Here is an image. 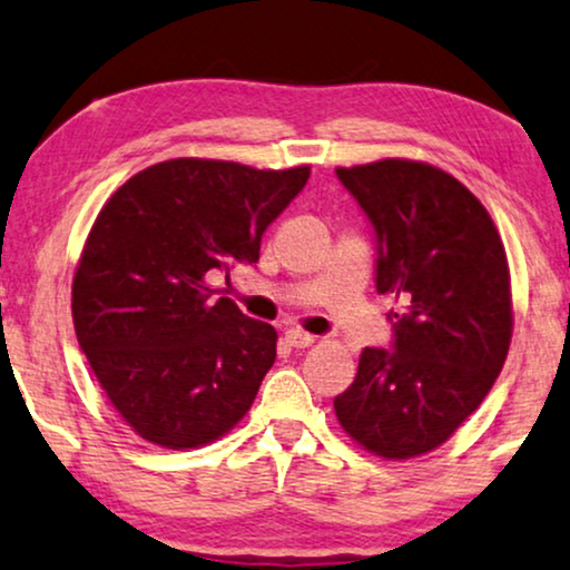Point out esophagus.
Masks as SVG:
<instances>
[{"label":"esophagus","mask_w":570,"mask_h":570,"mask_svg":"<svg viewBox=\"0 0 570 570\" xmlns=\"http://www.w3.org/2000/svg\"><path fill=\"white\" fill-rule=\"evenodd\" d=\"M286 342H289V347L294 350H305L309 344H315V336L307 334V331H299V328H289L286 331Z\"/></svg>","instance_id":"obj_1"}]
</instances>
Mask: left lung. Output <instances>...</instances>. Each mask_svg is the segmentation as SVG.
<instances>
[{
    "label": "left lung",
    "mask_w": 570,
    "mask_h": 570,
    "mask_svg": "<svg viewBox=\"0 0 570 570\" xmlns=\"http://www.w3.org/2000/svg\"><path fill=\"white\" fill-rule=\"evenodd\" d=\"M379 242L376 289L394 294L392 350L365 347L334 400L338 423L386 460L436 450L476 410L513 336L508 255L487 207L429 163L336 168Z\"/></svg>",
    "instance_id": "1"
}]
</instances>
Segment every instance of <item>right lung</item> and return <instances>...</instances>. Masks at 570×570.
<instances>
[{"instance_id": "add662e5", "label": "right lung", "mask_w": 570, "mask_h": 570, "mask_svg": "<svg viewBox=\"0 0 570 570\" xmlns=\"http://www.w3.org/2000/svg\"><path fill=\"white\" fill-rule=\"evenodd\" d=\"M307 178L309 165L178 157L105 202L73 276V326L107 400L141 439L194 450L252 407L278 334L213 299L207 273L261 261L265 228Z\"/></svg>"}]
</instances>
